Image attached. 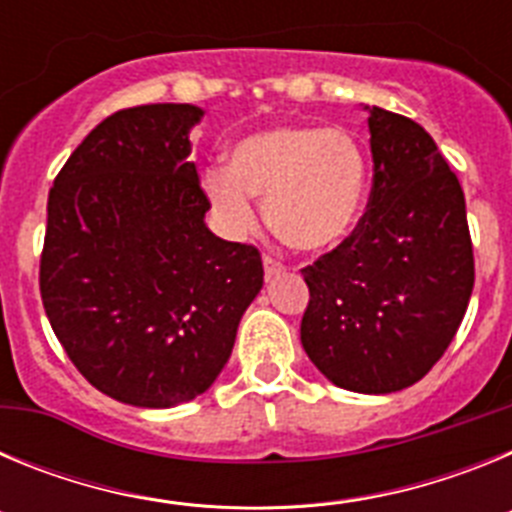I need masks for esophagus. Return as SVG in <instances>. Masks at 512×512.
Wrapping results in <instances>:
<instances>
[{"instance_id": "34e87169", "label": "esophagus", "mask_w": 512, "mask_h": 512, "mask_svg": "<svg viewBox=\"0 0 512 512\" xmlns=\"http://www.w3.org/2000/svg\"><path fill=\"white\" fill-rule=\"evenodd\" d=\"M264 271H266V277H277V274H282L284 271V264L277 259H271V256H264Z\"/></svg>"}]
</instances>
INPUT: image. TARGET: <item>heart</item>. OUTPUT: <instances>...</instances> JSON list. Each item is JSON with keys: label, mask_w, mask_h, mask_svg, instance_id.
<instances>
[{"label": "heart", "mask_w": 512, "mask_h": 512, "mask_svg": "<svg viewBox=\"0 0 512 512\" xmlns=\"http://www.w3.org/2000/svg\"><path fill=\"white\" fill-rule=\"evenodd\" d=\"M369 158L346 130L284 125L243 138L228 174L210 171L207 192L235 230L256 223L251 197L264 200L271 230L297 251H328L359 225Z\"/></svg>", "instance_id": "heart-1"}]
</instances>
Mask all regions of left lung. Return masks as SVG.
Segmentation results:
<instances>
[{
    "instance_id": "obj_1",
    "label": "left lung",
    "mask_w": 512,
    "mask_h": 512,
    "mask_svg": "<svg viewBox=\"0 0 512 512\" xmlns=\"http://www.w3.org/2000/svg\"><path fill=\"white\" fill-rule=\"evenodd\" d=\"M372 194L346 241L302 269L300 338L333 384L405 390L454 341L474 289L464 192L418 122L369 110Z\"/></svg>"
}]
</instances>
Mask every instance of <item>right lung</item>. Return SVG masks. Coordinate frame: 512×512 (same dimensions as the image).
Masks as SVG:
<instances>
[{
  "label": "right lung",
  "instance_id": "1",
  "mask_svg": "<svg viewBox=\"0 0 512 512\" xmlns=\"http://www.w3.org/2000/svg\"><path fill=\"white\" fill-rule=\"evenodd\" d=\"M194 104L104 117L48 192L40 300L74 366L135 408L194 400L264 284L259 248L217 238L189 161Z\"/></svg>",
  "mask_w": 512,
  "mask_h": 512
}]
</instances>
